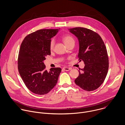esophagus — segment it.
<instances>
[{"label":"esophagus","instance_id":"1","mask_svg":"<svg viewBox=\"0 0 125 125\" xmlns=\"http://www.w3.org/2000/svg\"><path fill=\"white\" fill-rule=\"evenodd\" d=\"M63 70H64L65 71H69V70H71V69H72V68H68V67H64V68H63Z\"/></svg>","mask_w":125,"mask_h":125}]
</instances>
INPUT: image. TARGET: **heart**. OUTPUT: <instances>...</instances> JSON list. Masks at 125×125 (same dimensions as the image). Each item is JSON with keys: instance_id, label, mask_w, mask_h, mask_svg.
Here are the masks:
<instances>
[{"instance_id": "1", "label": "heart", "mask_w": 125, "mask_h": 125, "mask_svg": "<svg viewBox=\"0 0 125 125\" xmlns=\"http://www.w3.org/2000/svg\"><path fill=\"white\" fill-rule=\"evenodd\" d=\"M62 40L64 42V43L67 46L68 45L70 44L71 43H74V38H73V37H72V36H71L70 35H64L62 37ZM54 44H55V41H54V39H52L50 41V45H49V48H50V51H52L53 50L54 47Z\"/></svg>"}]
</instances>
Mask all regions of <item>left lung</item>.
Returning <instances> with one entry per match:
<instances>
[{"label":"left lung","instance_id":"obj_1","mask_svg":"<svg viewBox=\"0 0 125 125\" xmlns=\"http://www.w3.org/2000/svg\"><path fill=\"white\" fill-rule=\"evenodd\" d=\"M79 41L78 60H83L85 66L74 80L82 89L91 91L98 88L104 82L108 70L107 50L101 37L96 32L86 28L69 29Z\"/></svg>","mask_w":125,"mask_h":125}]
</instances>
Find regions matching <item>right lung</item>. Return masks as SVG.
Listing matches in <instances>:
<instances>
[{
  "label": "right lung",
  "instance_id": "right-lung-1",
  "mask_svg": "<svg viewBox=\"0 0 125 125\" xmlns=\"http://www.w3.org/2000/svg\"><path fill=\"white\" fill-rule=\"evenodd\" d=\"M58 29H44L27 35L21 45L18 68L27 88L38 95H45L56 85L60 68H52L48 72L43 62L51 55L49 45L51 38Z\"/></svg>",
  "mask_w": 125,
  "mask_h": 125
}]
</instances>
